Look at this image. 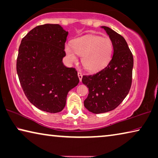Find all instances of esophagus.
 Returning <instances> with one entry per match:
<instances>
[{"label": "esophagus", "instance_id": "1", "mask_svg": "<svg viewBox=\"0 0 158 158\" xmlns=\"http://www.w3.org/2000/svg\"><path fill=\"white\" fill-rule=\"evenodd\" d=\"M82 76H83V75H82V74L81 73V72H78V77H79V81H81V79H82Z\"/></svg>", "mask_w": 158, "mask_h": 158}]
</instances>
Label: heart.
<instances>
[{
	"label": "heart",
	"mask_w": 158,
	"mask_h": 158,
	"mask_svg": "<svg viewBox=\"0 0 158 158\" xmlns=\"http://www.w3.org/2000/svg\"><path fill=\"white\" fill-rule=\"evenodd\" d=\"M67 56L71 62L77 61V56H81V64L89 72H98L106 67L110 61L113 45L109 37L86 35L65 45Z\"/></svg>",
	"instance_id": "obj_1"
}]
</instances>
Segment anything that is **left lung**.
I'll return each mask as SVG.
<instances>
[{
  "label": "left lung",
  "instance_id": "8db88e82",
  "mask_svg": "<svg viewBox=\"0 0 158 158\" xmlns=\"http://www.w3.org/2000/svg\"><path fill=\"white\" fill-rule=\"evenodd\" d=\"M102 28L112 42L113 56L104 69L82 77V83L89 88L84 106L95 114L111 111L123 101L131 88L134 66L133 55L124 37L109 27Z\"/></svg>",
  "mask_w": 158,
  "mask_h": 158
}]
</instances>
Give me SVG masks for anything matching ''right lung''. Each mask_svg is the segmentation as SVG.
Here are the masks:
<instances>
[{
  "label": "right lung",
  "instance_id": "obj_1",
  "mask_svg": "<svg viewBox=\"0 0 158 158\" xmlns=\"http://www.w3.org/2000/svg\"><path fill=\"white\" fill-rule=\"evenodd\" d=\"M67 35L59 24L39 25L19 47L17 72L25 96L37 108L51 113L63 110L67 94L79 82L76 69L62 63Z\"/></svg>",
  "mask_w": 158,
  "mask_h": 158
}]
</instances>
